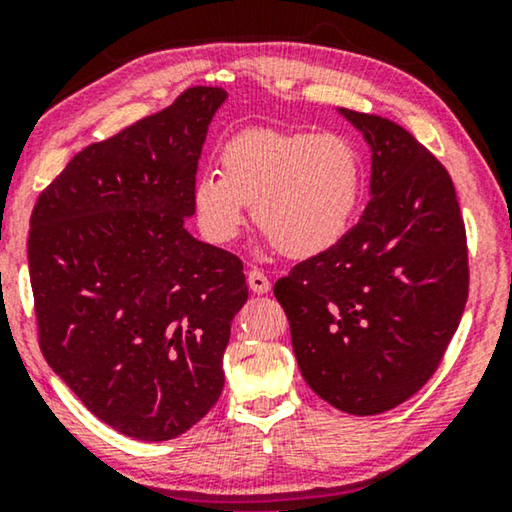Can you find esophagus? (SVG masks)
<instances>
[{"label": "esophagus", "mask_w": 512, "mask_h": 512, "mask_svg": "<svg viewBox=\"0 0 512 512\" xmlns=\"http://www.w3.org/2000/svg\"><path fill=\"white\" fill-rule=\"evenodd\" d=\"M247 282H249V289L254 291V293H258V296H263V293L270 291V279L265 277L261 270H256V268L249 270Z\"/></svg>", "instance_id": "obj_1"}]
</instances>
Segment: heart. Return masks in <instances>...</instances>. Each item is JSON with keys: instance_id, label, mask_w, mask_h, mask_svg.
Here are the masks:
<instances>
[{"instance_id": "b5f03b06", "label": "heart", "mask_w": 512, "mask_h": 512, "mask_svg": "<svg viewBox=\"0 0 512 512\" xmlns=\"http://www.w3.org/2000/svg\"><path fill=\"white\" fill-rule=\"evenodd\" d=\"M361 193L363 158L349 137L261 128L223 146L221 172L200 174L191 202L209 242H233L251 205L277 251L310 258L347 235Z\"/></svg>"}]
</instances>
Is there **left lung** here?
<instances>
[{
    "label": "left lung",
    "mask_w": 512,
    "mask_h": 512,
    "mask_svg": "<svg viewBox=\"0 0 512 512\" xmlns=\"http://www.w3.org/2000/svg\"><path fill=\"white\" fill-rule=\"evenodd\" d=\"M370 149V202L333 249L275 284L314 394L380 415L429 382L468 298V251L443 165L401 125L338 109Z\"/></svg>",
    "instance_id": "left-lung-1"
}]
</instances>
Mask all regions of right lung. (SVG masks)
I'll return each mask as SVG.
<instances>
[{
    "mask_svg": "<svg viewBox=\"0 0 512 512\" xmlns=\"http://www.w3.org/2000/svg\"><path fill=\"white\" fill-rule=\"evenodd\" d=\"M223 88L167 107L69 160L30 221L41 352L97 419L177 438L219 401L242 261L195 240L193 184Z\"/></svg>",
    "mask_w": 512,
    "mask_h": 512,
    "instance_id": "1",
    "label": "right lung"
}]
</instances>
